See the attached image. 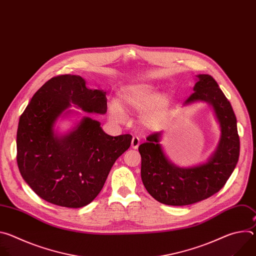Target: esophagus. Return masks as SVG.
<instances>
[{
	"label": "esophagus",
	"mask_w": 256,
	"mask_h": 256,
	"mask_svg": "<svg viewBox=\"0 0 256 256\" xmlns=\"http://www.w3.org/2000/svg\"><path fill=\"white\" fill-rule=\"evenodd\" d=\"M138 144H140V138L134 136H132V149H138Z\"/></svg>",
	"instance_id": "esophagus-1"
}]
</instances>
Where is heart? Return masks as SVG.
Listing matches in <instances>:
<instances>
[{"label": "heart", "mask_w": 256, "mask_h": 256, "mask_svg": "<svg viewBox=\"0 0 256 256\" xmlns=\"http://www.w3.org/2000/svg\"><path fill=\"white\" fill-rule=\"evenodd\" d=\"M168 103L165 94H158L150 84H136L124 87L118 94L116 102L109 105V118L116 124L126 120V110L140 112V122L146 128H154L161 122L164 109Z\"/></svg>", "instance_id": "heart-1"}]
</instances>
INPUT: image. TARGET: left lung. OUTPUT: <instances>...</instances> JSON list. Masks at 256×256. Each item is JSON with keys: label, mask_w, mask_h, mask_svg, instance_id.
Listing matches in <instances>:
<instances>
[{"label": "left lung", "mask_w": 256, "mask_h": 256, "mask_svg": "<svg viewBox=\"0 0 256 256\" xmlns=\"http://www.w3.org/2000/svg\"><path fill=\"white\" fill-rule=\"evenodd\" d=\"M196 102H206L212 107L221 132L214 152L206 162L190 167L175 165L163 150L162 132L149 136L138 147L142 184L164 204L188 206L212 196L225 186L239 159L237 120L230 102L212 76H196L192 94L184 106Z\"/></svg>", "instance_id": "8db88e82"}]
</instances>
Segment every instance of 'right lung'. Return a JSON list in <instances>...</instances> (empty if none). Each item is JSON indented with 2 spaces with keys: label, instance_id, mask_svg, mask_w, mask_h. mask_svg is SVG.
<instances>
[{
  "label": "right lung",
  "instance_id": "right-lung-1",
  "mask_svg": "<svg viewBox=\"0 0 256 256\" xmlns=\"http://www.w3.org/2000/svg\"><path fill=\"white\" fill-rule=\"evenodd\" d=\"M82 109L105 114L106 92L89 89L76 75L54 77L36 92L19 120L17 163L31 190L42 200L66 208H82L101 192L116 159L132 136L105 134L100 122L83 116L70 130L54 128L64 118Z\"/></svg>",
  "mask_w": 256,
  "mask_h": 256
}]
</instances>
